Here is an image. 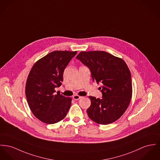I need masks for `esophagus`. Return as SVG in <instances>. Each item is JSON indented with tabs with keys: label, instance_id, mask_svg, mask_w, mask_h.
<instances>
[{
	"label": "esophagus",
	"instance_id": "1",
	"mask_svg": "<svg viewBox=\"0 0 160 160\" xmlns=\"http://www.w3.org/2000/svg\"><path fill=\"white\" fill-rule=\"evenodd\" d=\"M82 98V96H78V95H74V96H73V98H74V100H78V99H80V98Z\"/></svg>",
	"mask_w": 160,
	"mask_h": 160
}]
</instances>
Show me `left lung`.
Wrapping results in <instances>:
<instances>
[{"mask_svg": "<svg viewBox=\"0 0 160 160\" xmlns=\"http://www.w3.org/2000/svg\"><path fill=\"white\" fill-rule=\"evenodd\" d=\"M76 58L90 69L93 81L102 83V98L89 96V118L102 125L115 122L127 109L132 96L131 73L127 64L104 51L81 52Z\"/></svg>", "mask_w": 160, "mask_h": 160, "instance_id": "1", "label": "left lung"}]
</instances>
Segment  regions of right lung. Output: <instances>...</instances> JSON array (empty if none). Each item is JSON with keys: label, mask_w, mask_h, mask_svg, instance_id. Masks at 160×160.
I'll return each mask as SVG.
<instances>
[{"label": "right lung", "mask_w": 160, "mask_h": 160, "mask_svg": "<svg viewBox=\"0 0 160 160\" xmlns=\"http://www.w3.org/2000/svg\"><path fill=\"white\" fill-rule=\"evenodd\" d=\"M77 52L55 50L38 60L28 75L25 95L34 116L44 123L60 122L66 116L72 98L55 88L62 85L63 72Z\"/></svg>", "instance_id": "obj_1"}]
</instances>
